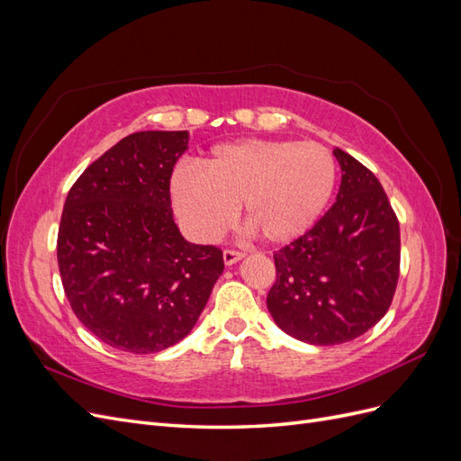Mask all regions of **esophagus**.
Returning a JSON list of instances; mask_svg holds the SVG:
<instances>
[{"label": "esophagus", "mask_w": 461, "mask_h": 461, "mask_svg": "<svg viewBox=\"0 0 461 461\" xmlns=\"http://www.w3.org/2000/svg\"><path fill=\"white\" fill-rule=\"evenodd\" d=\"M244 258L242 252H239V249H225L222 252V259H225V265H232L236 261H240Z\"/></svg>", "instance_id": "esophagus-1"}]
</instances>
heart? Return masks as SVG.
Listing matches in <instances>:
<instances>
[{"mask_svg":"<svg viewBox=\"0 0 461 461\" xmlns=\"http://www.w3.org/2000/svg\"><path fill=\"white\" fill-rule=\"evenodd\" d=\"M196 169L198 175L173 176L171 196L185 227L200 240L217 239L236 207L244 225L269 244L294 240L323 213L337 178L325 146L263 138L219 144Z\"/></svg>","mask_w":461,"mask_h":461,"instance_id":"obj_1","label":"heart"}]
</instances>
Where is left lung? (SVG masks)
Here are the masks:
<instances>
[{
  "instance_id": "1",
  "label": "left lung",
  "mask_w": 461,
  "mask_h": 461,
  "mask_svg": "<svg viewBox=\"0 0 461 461\" xmlns=\"http://www.w3.org/2000/svg\"><path fill=\"white\" fill-rule=\"evenodd\" d=\"M332 153L342 169L337 202L275 252L267 294L275 323L315 346L354 340L379 323L400 275V225L379 178L350 153Z\"/></svg>"
}]
</instances>
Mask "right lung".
I'll list each match as a JSON object with an SVG mask.
<instances>
[{"instance_id":"1","label":"right lung","mask_w":461,"mask_h":461,"mask_svg":"<svg viewBox=\"0 0 461 461\" xmlns=\"http://www.w3.org/2000/svg\"><path fill=\"white\" fill-rule=\"evenodd\" d=\"M188 131L122 138L82 173L65 200L58 263L78 321L105 344L153 354L196 325L225 269L217 246L185 240L171 175Z\"/></svg>"}]
</instances>
